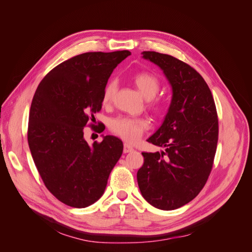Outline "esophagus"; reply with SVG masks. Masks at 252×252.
Segmentation results:
<instances>
[{
  "label": "esophagus",
  "instance_id": "34e87169",
  "mask_svg": "<svg viewBox=\"0 0 252 252\" xmlns=\"http://www.w3.org/2000/svg\"><path fill=\"white\" fill-rule=\"evenodd\" d=\"M132 150H133L132 146H130L129 144H124V148H123L124 154H128V152H131Z\"/></svg>",
  "mask_w": 252,
  "mask_h": 252
}]
</instances>
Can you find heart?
I'll return each mask as SVG.
<instances>
[{"instance_id": "1", "label": "heart", "mask_w": 252, "mask_h": 252, "mask_svg": "<svg viewBox=\"0 0 252 252\" xmlns=\"http://www.w3.org/2000/svg\"><path fill=\"white\" fill-rule=\"evenodd\" d=\"M134 86L138 88L140 94L150 100L154 97L159 89V81L155 74L150 72H139L132 77ZM118 83L114 79H111L106 84L103 91V103L109 104L117 91ZM150 107L155 111H159L162 105L158 102L150 104ZM110 129L113 133L119 135L120 138L128 143H135L138 141L143 132L149 127V122L143 118H129V117H118L110 121Z\"/></svg>"}]
</instances>
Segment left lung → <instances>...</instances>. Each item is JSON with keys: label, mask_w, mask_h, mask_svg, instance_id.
Instances as JSON below:
<instances>
[{"label": "left lung", "mask_w": 252, "mask_h": 252, "mask_svg": "<svg viewBox=\"0 0 252 252\" xmlns=\"http://www.w3.org/2000/svg\"><path fill=\"white\" fill-rule=\"evenodd\" d=\"M142 55L163 70L172 97L163 124L147 140L165 150L142 152L136 179L150 205L173 210L192 201L208 180L219 136L217 108L208 85L191 66L156 51Z\"/></svg>", "instance_id": "1"}]
</instances>
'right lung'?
I'll return each mask as SVG.
<instances>
[{
  "label": "right lung",
  "mask_w": 252,
  "mask_h": 252,
  "mask_svg": "<svg viewBox=\"0 0 252 252\" xmlns=\"http://www.w3.org/2000/svg\"><path fill=\"white\" fill-rule=\"evenodd\" d=\"M130 55L82 53L53 68L35 90L29 112L30 152L45 186L71 207L85 208L100 199L123 152V143L113 135L89 145L84 127L101 110L113 69Z\"/></svg>",
  "instance_id": "right-lung-1"
}]
</instances>
